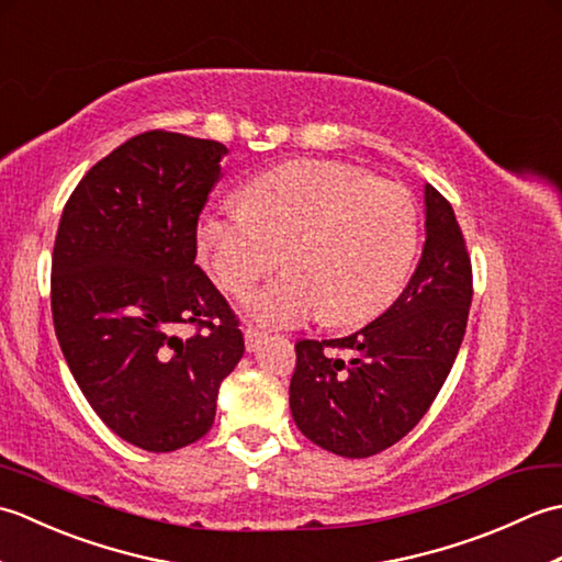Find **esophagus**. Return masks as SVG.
Segmentation results:
<instances>
[{
  "mask_svg": "<svg viewBox=\"0 0 562 562\" xmlns=\"http://www.w3.org/2000/svg\"><path fill=\"white\" fill-rule=\"evenodd\" d=\"M244 338H246V350H256L258 345H260V340L266 338V333L258 330L256 326H246L244 328Z\"/></svg>",
  "mask_w": 562,
  "mask_h": 562,
  "instance_id": "1",
  "label": "esophagus"
}]
</instances>
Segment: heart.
<instances>
[{"label":"heart","instance_id":"heart-1","mask_svg":"<svg viewBox=\"0 0 562 562\" xmlns=\"http://www.w3.org/2000/svg\"><path fill=\"white\" fill-rule=\"evenodd\" d=\"M198 248L226 292H238L284 258L290 270L241 294L266 326L324 312L364 324L396 300L417 250V207L401 183L338 161H290L260 173L244 205L207 212Z\"/></svg>","mask_w":562,"mask_h":562}]
</instances>
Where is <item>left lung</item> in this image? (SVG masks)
<instances>
[{"mask_svg":"<svg viewBox=\"0 0 562 562\" xmlns=\"http://www.w3.org/2000/svg\"><path fill=\"white\" fill-rule=\"evenodd\" d=\"M425 246L411 282L352 336L300 340L290 384L296 427L321 449L367 459L423 420L457 360L473 268L449 200L425 186Z\"/></svg>","mask_w":562,"mask_h":562,"instance_id":"8db88e82","label":"left lung"}]
</instances>
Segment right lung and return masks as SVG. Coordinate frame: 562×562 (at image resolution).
<instances>
[{
    "instance_id": "add662e5",
    "label": "right lung",
    "mask_w": 562,
    "mask_h": 562,
    "mask_svg": "<svg viewBox=\"0 0 562 562\" xmlns=\"http://www.w3.org/2000/svg\"><path fill=\"white\" fill-rule=\"evenodd\" d=\"M226 147L169 130L93 164L59 217L50 308L89 405L147 451L193 445L244 355L238 316L195 266L198 222ZM190 325V337L177 328Z\"/></svg>"
}]
</instances>
